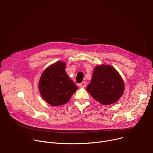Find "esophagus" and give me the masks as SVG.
Masks as SVG:
<instances>
[{
    "mask_svg": "<svg viewBox=\"0 0 153 153\" xmlns=\"http://www.w3.org/2000/svg\"><path fill=\"white\" fill-rule=\"evenodd\" d=\"M87 85V83L86 82H82V83H80V84H79V87H81V88H84Z\"/></svg>",
    "mask_w": 153,
    "mask_h": 153,
    "instance_id": "obj_1",
    "label": "esophagus"
}]
</instances>
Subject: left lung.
I'll return each instance as SVG.
<instances>
[{"label":"left lung","instance_id":"8db88e82","mask_svg":"<svg viewBox=\"0 0 153 153\" xmlns=\"http://www.w3.org/2000/svg\"><path fill=\"white\" fill-rule=\"evenodd\" d=\"M93 98L104 105L117 102L124 91V83L116 69L110 65L96 66L87 87Z\"/></svg>","mask_w":153,"mask_h":153}]
</instances>
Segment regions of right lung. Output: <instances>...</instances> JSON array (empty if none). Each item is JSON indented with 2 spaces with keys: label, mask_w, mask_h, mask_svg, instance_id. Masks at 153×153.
I'll return each instance as SVG.
<instances>
[{
  "label": "right lung",
  "mask_w": 153,
  "mask_h": 153,
  "mask_svg": "<svg viewBox=\"0 0 153 153\" xmlns=\"http://www.w3.org/2000/svg\"><path fill=\"white\" fill-rule=\"evenodd\" d=\"M65 69V62L58 61L45 69L39 80L38 87L41 96L52 105L66 104L77 89Z\"/></svg>",
  "instance_id": "1"
}]
</instances>
